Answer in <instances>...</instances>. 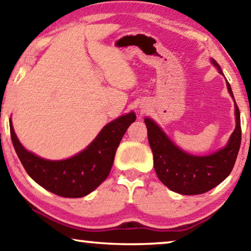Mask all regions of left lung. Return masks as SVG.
I'll return each instance as SVG.
<instances>
[{"mask_svg":"<svg viewBox=\"0 0 251 251\" xmlns=\"http://www.w3.org/2000/svg\"><path fill=\"white\" fill-rule=\"evenodd\" d=\"M211 61L218 68L219 73L224 75L217 61L213 59ZM226 87L233 98L231 87L228 81ZM234 114L236 128L230 136L228 144L216 153L205 156H197L178 149L154 121L146 117L144 122L154 156V169L163 184L174 192L184 196L205 193L220 184L232 171L240 149V111L236 101Z\"/></svg>","mask_w":251,"mask_h":251,"instance_id":"obj_1","label":"left lung"}]
</instances>
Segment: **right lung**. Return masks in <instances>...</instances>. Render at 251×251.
Instances as JSON below:
<instances>
[{"instance_id":"obj_1","label":"right lung","mask_w":251,"mask_h":251,"mask_svg":"<svg viewBox=\"0 0 251 251\" xmlns=\"http://www.w3.org/2000/svg\"><path fill=\"white\" fill-rule=\"evenodd\" d=\"M136 115H123L107 124L89 146L61 161L45 160L26 151L18 140L12 122L10 132L14 150L26 173L42 188L65 198L85 197L101 184L110 172L115 153Z\"/></svg>"}]
</instances>
